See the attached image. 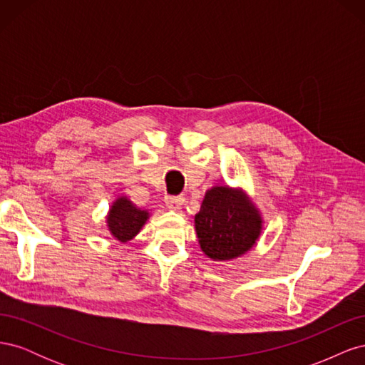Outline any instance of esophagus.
Returning <instances> with one entry per match:
<instances>
[{
  "label": "esophagus",
  "instance_id": "1",
  "mask_svg": "<svg viewBox=\"0 0 365 365\" xmlns=\"http://www.w3.org/2000/svg\"><path fill=\"white\" fill-rule=\"evenodd\" d=\"M165 205H168V208L170 210H180L182 202H184V197L180 195V196H165L164 200Z\"/></svg>",
  "mask_w": 365,
  "mask_h": 365
}]
</instances>
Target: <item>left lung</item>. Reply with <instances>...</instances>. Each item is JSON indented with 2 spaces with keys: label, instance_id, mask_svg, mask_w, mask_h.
Returning a JSON list of instances; mask_svg holds the SVG:
<instances>
[{
  "label": "left lung",
  "instance_id": "left-lung-1",
  "mask_svg": "<svg viewBox=\"0 0 365 365\" xmlns=\"http://www.w3.org/2000/svg\"><path fill=\"white\" fill-rule=\"evenodd\" d=\"M262 216L240 189L215 185L205 192L195 215V230L207 257L225 262L240 257L256 245L262 233Z\"/></svg>",
  "mask_w": 365,
  "mask_h": 365
}]
</instances>
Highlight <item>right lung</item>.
Masks as SVG:
<instances>
[{
    "label": "right lung",
    "mask_w": 365,
    "mask_h": 365,
    "mask_svg": "<svg viewBox=\"0 0 365 365\" xmlns=\"http://www.w3.org/2000/svg\"><path fill=\"white\" fill-rule=\"evenodd\" d=\"M149 219L148 210H141L132 204L126 196H120L109 208L106 216V224L109 233L120 242H128L134 239L143 225Z\"/></svg>",
    "instance_id": "right-lung-1"
}]
</instances>
